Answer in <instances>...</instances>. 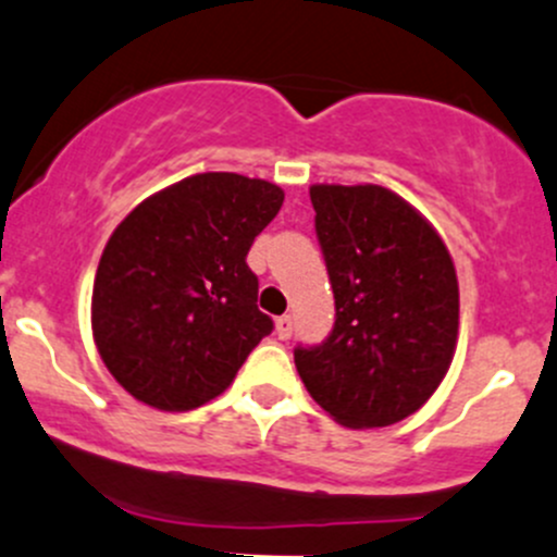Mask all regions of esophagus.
Returning a JSON list of instances; mask_svg holds the SVG:
<instances>
[{
	"mask_svg": "<svg viewBox=\"0 0 557 557\" xmlns=\"http://www.w3.org/2000/svg\"><path fill=\"white\" fill-rule=\"evenodd\" d=\"M274 331H277V336L283 338H290V333H294V318L290 314H283V318H277V323H274Z\"/></svg>",
	"mask_w": 557,
	"mask_h": 557,
	"instance_id": "obj_1",
	"label": "esophagus"
}]
</instances>
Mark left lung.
I'll list each match as a JSON object with an SVG mask.
<instances>
[{
	"label": "left lung",
	"mask_w": 557,
	"mask_h": 557,
	"mask_svg": "<svg viewBox=\"0 0 557 557\" xmlns=\"http://www.w3.org/2000/svg\"><path fill=\"white\" fill-rule=\"evenodd\" d=\"M309 197L336 323L323 344L294 349L296 371L338 424L389 426L430 400L454 360V261L430 221L384 186L314 184Z\"/></svg>",
	"instance_id": "obj_1"
}]
</instances>
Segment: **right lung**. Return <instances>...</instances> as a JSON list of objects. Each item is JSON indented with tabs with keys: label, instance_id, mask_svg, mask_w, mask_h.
I'll return each instance as SVG.
<instances>
[{
	"label": "right lung",
	"instance_id": "obj_1",
	"mask_svg": "<svg viewBox=\"0 0 557 557\" xmlns=\"http://www.w3.org/2000/svg\"><path fill=\"white\" fill-rule=\"evenodd\" d=\"M283 200L269 181L200 173L146 197L116 226L92 283V338L136 400L200 408L272 333L245 256Z\"/></svg>",
	"mask_w": 557,
	"mask_h": 557
}]
</instances>
